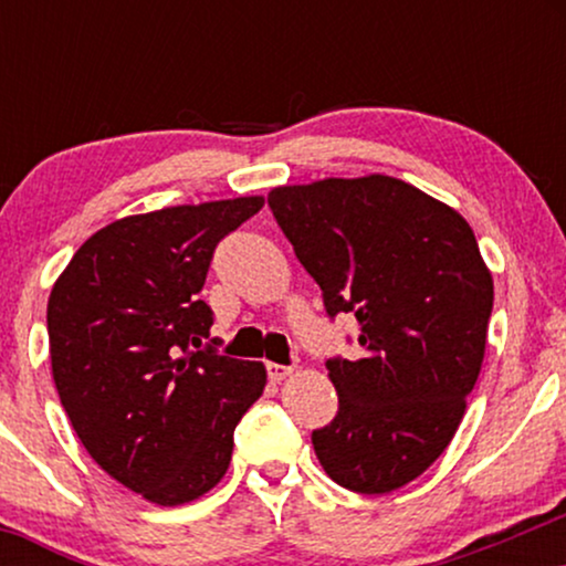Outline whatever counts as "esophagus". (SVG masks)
<instances>
[{"label": "esophagus", "instance_id": "34e87169", "mask_svg": "<svg viewBox=\"0 0 566 566\" xmlns=\"http://www.w3.org/2000/svg\"><path fill=\"white\" fill-rule=\"evenodd\" d=\"M265 370H268L270 381H283L285 376H291L293 368L291 366H281V363H268Z\"/></svg>", "mask_w": 566, "mask_h": 566}]
</instances>
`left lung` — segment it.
<instances>
[{
  "mask_svg": "<svg viewBox=\"0 0 566 566\" xmlns=\"http://www.w3.org/2000/svg\"><path fill=\"white\" fill-rule=\"evenodd\" d=\"M268 206L329 319L360 329L363 358L327 360L339 409L316 459L345 490H399L451 443L482 370L494 285L474 231L386 175L285 185Z\"/></svg>",
  "mask_w": 566,
  "mask_h": 566,
  "instance_id": "obj_1",
  "label": "left lung"
}]
</instances>
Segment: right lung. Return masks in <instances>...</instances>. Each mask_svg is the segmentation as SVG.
I'll return each instance as SVG.
<instances>
[{"label":"right lung","mask_w":566,"mask_h":566,"mask_svg":"<svg viewBox=\"0 0 566 566\" xmlns=\"http://www.w3.org/2000/svg\"><path fill=\"white\" fill-rule=\"evenodd\" d=\"M262 198L128 216L84 242L53 285V381L82 446L149 502L198 500L227 474L265 366L216 353L198 298L213 250Z\"/></svg>","instance_id":"1"}]
</instances>
